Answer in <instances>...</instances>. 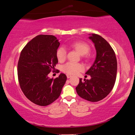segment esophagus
I'll list each match as a JSON object with an SVG mask.
<instances>
[{
    "instance_id": "34e87169",
    "label": "esophagus",
    "mask_w": 135,
    "mask_h": 135,
    "mask_svg": "<svg viewBox=\"0 0 135 135\" xmlns=\"http://www.w3.org/2000/svg\"><path fill=\"white\" fill-rule=\"evenodd\" d=\"M71 77H72V75H70V74H67V77L68 78H71Z\"/></svg>"
}]
</instances>
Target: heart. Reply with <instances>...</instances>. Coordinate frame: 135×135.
Instances as JSON below:
<instances>
[{
	"label": "heart",
	"mask_w": 135,
	"mask_h": 135,
	"mask_svg": "<svg viewBox=\"0 0 135 135\" xmlns=\"http://www.w3.org/2000/svg\"><path fill=\"white\" fill-rule=\"evenodd\" d=\"M71 46L74 48L77 52L81 55H84L89 53L90 46L84 42H77L73 44ZM56 55L58 60L60 62H62L67 57V52L64 48L60 47L58 49L56 52ZM84 70V67L80 63H74L68 62L64 65L62 67L63 72L70 75L77 74Z\"/></svg>",
	"instance_id": "1"
}]
</instances>
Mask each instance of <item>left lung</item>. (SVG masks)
Instances as JSON below:
<instances>
[{
    "label": "left lung",
    "mask_w": 135,
    "mask_h": 135,
    "mask_svg": "<svg viewBox=\"0 0 135 135\" xmlns=\"http://www.w3.org/2000/svg\"><path fill=\"white\" fill-rule=\"evenodd\" d=\"M89 35L96 50L94 62L85 73L91 76V78L83 81L80 78L79 84L75 89L80 97L88 101L96 102L106 97L113 88L117 63L114 51L106 40L97 34Z\"/></svg>",
    "instance_id": "1"
}]
</instances>
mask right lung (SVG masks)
<instances>
[{
  "instance_id": "obj_1",
  "label": "right lung",
  "mask_w": 135,
  "mask_h": 135,
  "mask_svg": "<svg viewBox=\"0 0 135 135\" xmlns=\"http://www.w3.org/2000/svg\"><path fill=\"white\" fill-rule=\"evenodd\" d=\"M60 45L54 35H40L21 51L18 63L19 85L25 96L39 106H48L57 100L67 80L63 73L55 79L48 77L58 62L56 52Z\"/></svg>"
}]
</instances>
